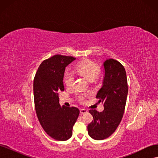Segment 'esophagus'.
<instances>
[{"label": "esophagus", "mask_w": 158, "mask_h": 158, "mask_svg": "<svg viewBox=\"0 0 158 158\" xmlns=\"http://www.w3.org/2000/svg\"><path fill=\"white\" fill-rule=\"evenodd\" d=\"M80 114H83V113H87L88 112V111L85 109H80Z\"/></svg>", "instance_id": "esophagus-1"}]
</instances>
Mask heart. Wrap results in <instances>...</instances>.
Masks as SVG:
<instances>
[{
  "label": "heart",
  "mask_w": 158,
  "mask_h": 158,
  "mask_svg": "<svg viewBox=\"0 0 158 158\" xmlns=\"http://www.w3.org/2000/svg\"><path fill=\"white\" fill-rule=\"evenodd\" d=\"M76 70L78 73L82 75L89 82H94L100 74V69L99 66L93 62L85 60L76 66ZM74 82V74L73 72L70 69H66L64 74V82L66 87L72 88ZM85 96L84 94L78 95L77 96L80 102L85 101Z\"/></svg>",
  "instance_id": "b5f03b06"
}]
</instances>
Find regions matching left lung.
<instances>
[{"label": "left lung", "instance_id": "left-lung-1", "mask_svg": "<svg viewBox=\"0 0 158 158\" xmlns=\"http://www.w3.org/2000/svg\"><path fill=\"white\" fill-rule=\"evenodd\" d=\"M105 76L102 88L97 94L98 103L104 110L90 109L93 121L88 125V134L95 140H103L111 136L120 124L125 111L128 94L126 71L118 61L109 59L103 63Z\"/></svg>", "mask_w": 158, "mask_h": 158}]
</instances>
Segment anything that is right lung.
<instances>
[{
  "label": "right lung",
  "instance_id": "add662e5",
  "mask_svg": "<svg viewBox=\"0 0 158 158\" xmlns=\"http://www.w3.org/2000/svg\"><path fill=\"white\" fill-rule=\"evenodd\" d=\"M76 58L55 55L44 60L33 80V96L37 116L45 132L56 140L69 139L80 111L75 107L60 106L59 93L64 91L65 68Z\"/></svg>",
  "mask_w": 158,
  "mask_h": 158
}]
</instances>
